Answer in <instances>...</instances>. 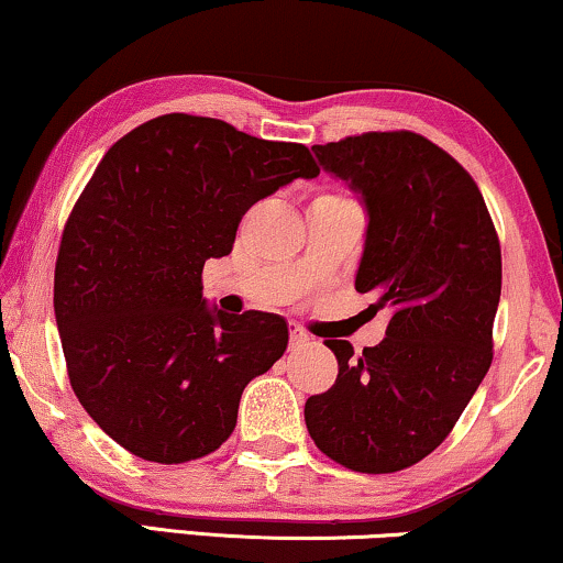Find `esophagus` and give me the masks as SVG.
<instances>
[{
  "mask_svg": "<svg viewBox=\"0 0 563 563\" xmlns=\"http://www.w3.org/2000/svg\"><path fill=\"white\" fill-rule=\"evenodd\" d=\"M309 332H306V330H301V327H298V324H294V327H290V347H294V351H296V347H303L306 343H309Z\"/></svg>",
  "mask_w": 563,
  "mask_h": 563,
  "instance_id": "34e87169",
  "label": "esophagus"
}]
</instances>
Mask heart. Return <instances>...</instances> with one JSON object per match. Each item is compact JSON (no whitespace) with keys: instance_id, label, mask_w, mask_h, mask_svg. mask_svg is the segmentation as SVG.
Here are the masks:
<instances>
[{"instance_id":"heart-1","label":"heart","mask_w":563,"mask_h":563,"mask_svg":"<svg viewBox=\"0 0 563 563\" xmlns=\"http://www.w3.org/2000/svg\"><path fill=\"white\" fill-rule=\"evenodd\" d=\"M322 197H340V195H322Z\"/></svg>"}]
</instances>
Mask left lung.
Instances as JSON below:
<instances>
[{
  "instance_id": "1",
  "label": "left lung",
  "mask_w": 563,
  "mask_h": 563,
  "mask_svg": "<svg viewBox=\"0 0 563 563\" xmlns=\"http://www.w3.org/2000/svg\"><path fill=\"white\" fill-rule=\"evenodd\" d=\"M311 151L364 199L355 290L389 324L358 358L347 340H327L340 372L306 400V429L355 473H397L450 437L488 372L499 236L473 176L423 134L366 132Z\"/></svg>"
}]
</instances>
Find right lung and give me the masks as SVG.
<instances>
[{
	"label": "right lung",
	"mask_w": 563,
	"mask_h": 563,
	"mask_svg": "<svg viewBox=\"0 0 563 563\" xmlns=\"http://www.w3.org/2000/svg\"><path fill=\"white\" fill-rule=\"evenodd\" d=\"M317 174L306 145L189 113L140 124L98 163L64 225L54 314L77 400L126 452L179 465L236 429L288 324L208 309L202 267L231 254L254 202Z\"/></svg>",
	"instance_id": "obj_1"
}]
</instances>
